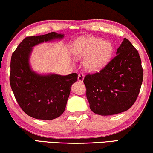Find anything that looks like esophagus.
I'll use <instances>...</instances> for the list:
<instances>
[{
  "label": "esophagus",
  "mask_w": 153,
  "mask_h": 153,
  "mask_svg": "<svg viewBox=\"0 0 153 153\" xmlns=\"http://www.w3.org/2000/svg\"><path fill=\"white\" fill-rule=\"evenodd\" d=\"M83 79H84V74L81 73V74H79L78 75V81H80V82H83Z\"/></svg>",
  "instance_id": "esophagus-1"
}]
</instances>
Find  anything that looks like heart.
Returning a JSON list of instances; mask_svg holds the SVG:
<instances>
[{
	"label": "heart",
	"mask_w": 153,
	"mask_h": 153,
	"mask_svg": "<svg viewBox=\"0 0 153 153\" xmlns=\"http://www.w3.org/2000/svg\"><path fill=\"white\" fill-rule=\"evenodd\" d=\"M113 51L110 42L90 37L78 39L73 47L72 53L76 58H85L84 65L88 70L97 72L108 63Z\"/></svg>",
	"instance_id": "b5f03b06"
}]
</instances>
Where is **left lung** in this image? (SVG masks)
Segmentation results:
<instances>
[{
    "label": "left lung",
    "mask_w": 153,
    "mask_h": 153,
    "mask_svg": "<svg viewBox=\"0 0 153 153\" xmlns=\"http://www.w3.org/2000/svg\"><path fill=\"white\" fill-rule=\"evenodd\" d=\"M117 55L100 72L88 74L83 83L93 112L110 116L128 110L134 104L143 81L139 52L124 38Z\"/></svg>",
    "instance_id": "obj_1"
}]
</instances>
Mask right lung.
Here are the masks:
<instances>
[{"mask_svg": "<svg viewBox=\"0 0 153 153\" xmlns=\"http://www.w3.org/2000/svg\"><path fill=\"white\" fill-rule=\"evenodd\" d=\"M62 37L63 35L55 32L27 37L12 55L10 86L19 105L32 118L49 120L61 116L65 109L71 86L77 81L76 73L66 76L40 75L32 71L29 65L33 47Z\"/></svg>", "mask_w": 153, "mask_h": 153, "instance_id": "1", "label": "right lung"}]
</instances>
